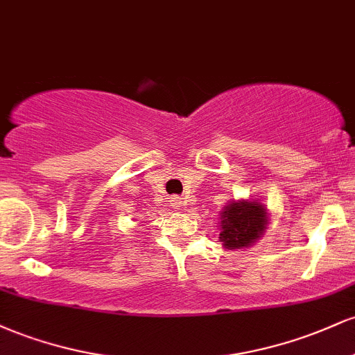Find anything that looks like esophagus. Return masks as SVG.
Segmentation results:
<instances>
[{"mask_svg":"<svg viewBox=\"0 0 355 355\" xmlns=\"http://www.w3.org/2000/svg\"><path fill=\"white\" fill-rule=\"evenodd\" d=\"M172 207H175V209H178V207H182V198L180 197H172Z\"/></svg>","mask_w":355,"mask_h":355,"instance_id":"1","label":"esophagus"}]
</instances>
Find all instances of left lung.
<instances>
[{"label":"left lung","mask_w":355,"mask_h":355,"mask_svg":"<svg viewBox=\"0 0 355 355\" xmlns=\"http://www.w3.org/2000/svg\"><path fill=\"white\" fill-rule=\"evenodd\" d=\"M267 229V209L257 200L230 202L220 214V242L229 248H247Z\"/></svg>","instance_id":"8db88e82"}]
</instances>
